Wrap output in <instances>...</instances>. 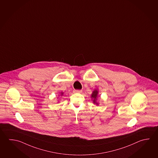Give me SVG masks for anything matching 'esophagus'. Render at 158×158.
<instances>
[{"mask_svg": "<svg viewBox=\"0 0 158 158\" xmlns=\"http://www.w3.org/2000/svg\"><path fill=\"white\" fill-rule=\"evenodd\" d=\"M74 91L76 93H82V91L80 90V89H75Z\"/></svg>", "mask_w": 158, "mask_h": 158, "instance_id": "esophagus-1", "label": "esophagus"}]
</instances>
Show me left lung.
Instances as JSON below:
<instances>
[{"label": "left lung", "mask_w": 158, "mask_h": 158, "mask_svg": "<svg viewBox=\"0 0 158 158\" xmlns=\"http://www.w3.org/2000/svg\"><path fill=\"white\" fill-rule=\"evenodd\" d=\"M98 94V90L95 89L92 92V95H91V98H92V99L93 100V102H94V104H96V105H98V103L97 102Z\"/></svg>", "instance_id": "8db88e82"}]
</instances>
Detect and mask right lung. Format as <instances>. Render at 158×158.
Wrapping results in <instances>:
<instances>
[{
  "label": "right lung",
  "mask_w": 158,
  "mask_h": 158,
  "mask_svg": "<svg viewBox=\"0 0 158 158\" xmlns=\"http://www.w3.org/2000/svg\"><path fill=\"white\" fill-rule=\"evenodd\" d=\"M63 92H61V95H63Z\"/></svg>",
  "instance_id": "right-lung-1"
}]
</instances>
